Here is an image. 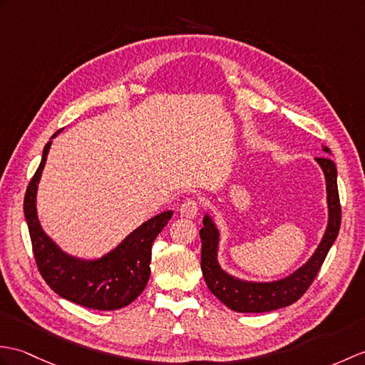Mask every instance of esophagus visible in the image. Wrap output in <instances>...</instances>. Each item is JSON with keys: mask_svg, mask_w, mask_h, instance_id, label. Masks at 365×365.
<instances>
[{"mask_svg": "<svg viewBox=\"0 0 365 365\" xmlns=\"http://www.w3.org/2000/svg\"><path fill=\"white\" fill-rule=\"evenodd\" d=\"M199 213V203L196 199H186L180 205V215L186 219H194Z\"/></svg>", "mask_w": 365, "mask_h": 365, "instance_id": "obj_1", "label": "esophagus"}]
</instances>
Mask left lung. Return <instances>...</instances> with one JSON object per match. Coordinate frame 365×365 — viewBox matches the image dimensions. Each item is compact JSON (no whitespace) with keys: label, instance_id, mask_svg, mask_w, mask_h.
Returning <instances> with one entry per match:
<instances>
[{"label":"left lung","instance_id":"left-lung-1","mask_svg":"<svg viewBox=\"0 0 365 365\" xmlns=\"http://www.w3.org/2000/svg\"><path fill=\"white\" fill-rule=\"evenodd\" d=\"M331 155L327 146L322 149ZM327 183L328 222L325 233L309 259L294 272L270 282H253L228 274L219 262V244L221 230L208 211L203 215L200 228L202 258L200 267L208 289L221 300L225 307L236 312H267L289 307L307 292L311 283L324 264L329 249L334 244L341 228V203L337 192V169L329 157L316 158Z\"/></svg>","mask_w":365,"mask_h":365}]
</instances>
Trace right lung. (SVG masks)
<instances>
[{
  "label": "right lung",
  "mask_w": 365,
  "mask_h": 365,
  "mask_svg": "<svg viewBox=\"0 0 365 365\" xmlns=\"http://www.w3.org/2000/svg\"><path fill=\"white\" fill-rule=\"evenodd\" d=\"M61 132L57 130L43 148L40 166L24 196V217L37 267L51 289L65 300L99 311L124 308L146 287L150 277L152 242L173 217L174 211L165 210L152 216L101 257L81 258L61 249L43 230L37 215V190L41 173L51 144Z\"/></svg>",
  "instance_id": "1"
}]
</instances>
